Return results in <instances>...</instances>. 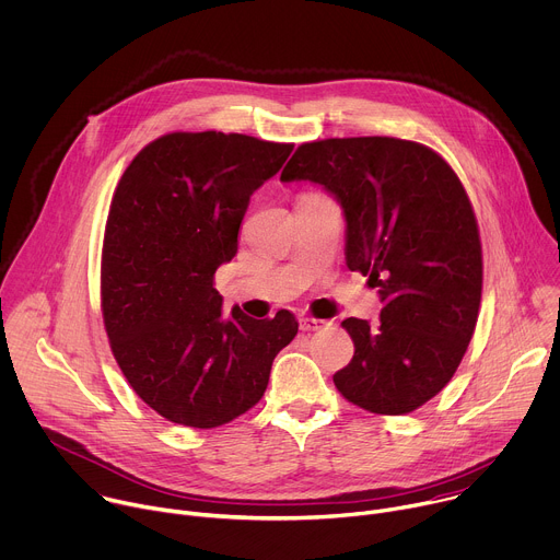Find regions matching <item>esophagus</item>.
I'll return each mask as SVG.
<instances>
[{
  "mask_svg": "<svg viewBox=\"0 0 560 560\" xmlns=\"http://www.w3.org/2000/svg\"><path fill=\"white\" fill-rule=\"evenodd\" d=\"M324 326H326L324 319H317V317H300V328H302L304 332H308V330H319V328H324Z\"/></svg>",
  "mask_w": 560,
  "mask_h": 560,
  "instance_id": "obj_1",
  "label": "esophagus"
}]
</instances>
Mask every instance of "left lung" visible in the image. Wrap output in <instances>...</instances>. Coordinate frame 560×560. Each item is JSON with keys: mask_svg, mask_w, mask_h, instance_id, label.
<instances>
[{"mask_svg": "<svg viewBox=\"0 0 560 560\" xmlns=\"http://www.w3.org/2000/svg\"><path fill=\"white\" fill-rule=\"evenodd\" d=\"M280 180L340 200L347 265L384 302L375 326L342 322L355 353L335 388L375 415L417 410L453 380L479 317L481 238L459 176L421 143L351 137L302 143Z\"/></svg>", "mask_w": 560, "mask_h": 560, "instance_id": "obj_1", "label": "left lung"}]
</instances>
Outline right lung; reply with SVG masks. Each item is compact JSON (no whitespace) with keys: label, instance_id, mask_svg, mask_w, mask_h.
<instances>
[{"label":"right lung","instance_id":"right-lung-1","mask_svg":"<svg viewBox=\"0 0 560 560\" xmlns=\"http://www.w3.org/2000/svg\"><path fill=\"white\" fill-rule=\"evenodd\" d=\"M291 143L247 135L170 132L148 143L109 202L101 252V313L121 373L161 417L218 428L254 408L293 313L222 315L213 273L238 252L252 194Z\"/></svg>","mask_w":560,"mask_h":560}]
</instances>
